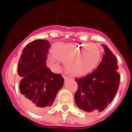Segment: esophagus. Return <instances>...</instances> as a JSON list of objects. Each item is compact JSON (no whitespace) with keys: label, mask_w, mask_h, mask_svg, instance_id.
Returning <instances> with one entry per match:
<instances>
[{"label":"esophagus","mask_w":132,"mask_h":132,"mask_svg":"<svg viewBox=\"0 0 132 132\" xmlns=\"http://www.w3.org/2000/svg\"><path fill=\"white\" fill-rule=\"evenodd\" d=\"M63 79H64V81H65V82H66V81H67V80L69 79V78L67 77V76H63Z\"/></svg>","instance_id":"34e87169"}]
</instances>
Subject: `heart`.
<instances>
[{"instance_id": "b5f03b06", "label": "heart", "mask_w": 132, "mask_h": 132, "mask_svg": "<svg viewBox=\"0 0 132 132\" xmlns=\"http://www.w3.org/2000/svg\"><path fill=\"white\" fill-rule=\"evenodd\" d=\"M54 56L48 59L50 66H57L58 60L66 63V71L74 76L91 73L99 63L101 52L95 44H59L53 49Z\"/></svg>"}]
</instances>
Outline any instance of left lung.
Instances as JSON below:
<instances>
[{
	"label": "left lung",
	"instance_id": "1",
	"mask_svg": "<svg viewBox=\"0 0 132 132\" xmlns=\"http://www.w3.org/2000/svg\"><path fill=\"white\" fill-rule=\"evenodd\" d=\"M102 46L105 54L97 69L75 80L78 83L76 105L86 112L104 110L112 101L119 88L120 76L117 72V59L108 46Z\"/></svg>",
	"mask_w": 132,
	"mask_h": 132
}]
</instances>
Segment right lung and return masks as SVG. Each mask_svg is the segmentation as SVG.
<instances>
[{
	"mask_svg": "<svg viewBox=\"0 0 132 132\" xmlns=\"http://www.w3.org/2000/svg\"><path fill=\"white\" fill-rule=\"evenodd\" d=\"M49 46L50 43L45 39L33 41L23 49L18 61L22 100L25 106L35 112L51 107L63 86L61 76L52 73L46 67Z\"/></svg>",
	"mask_w": 132,
	"mask_h": 132,
	"instance_id": "right-lung-1",
	"label": "right lung"
}]
</instances>
